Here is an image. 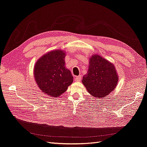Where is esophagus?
Returning a JSON list of instances; mask_svg holds the SVG:
<instances>
[{
    "instance_id": "1",
    "label": "esophagus",
    "mask_w": 147,
    "mask_h": 147,
    "mask_svg": "<svg viewBox=\"0 0 147 147\" xmlns=\"http://www.w3.org/2000/svg\"><path fill=\"white\" fill-rule=\"evenodd\" d=\"M81 78H82V76H76L75 77V80L76 81V82H79V81H80L81 80Z\"/></svg>"
}]
</instances>
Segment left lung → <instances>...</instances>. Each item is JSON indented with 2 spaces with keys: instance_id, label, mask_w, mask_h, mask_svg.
Instances as JSON below:
<instances>
[{
  "instance_id": "left-lung-1",
  "label": "left lung",
  "mask_w": 147,
  "mask_h": 147,
  "mask_svg": "<svg viewBox=\"0 0 147 147\" xmlns=\"http://www.w3.org/2000/svg\"><path fill=\"white\" fill-rule=\"evenodd\" d=\"M118 80L115 65L98 54L91 56L88 71L82 80L91 95L97 98H104L115 90Z\"/></svg>"
}]
</instances>
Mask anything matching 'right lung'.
<instances>
[{
  "instance_id": "right-lung-1",
  "label": "right lung",
  "mask_w": 147,
  "mask_h": 147,
  "mask_svg": "<svg viewBox=\"0 0 147 147\" xmlns=\"http://www.w3.org/2000/svg\"><path fill=\"white\" fill-rule=\"evenodd\" d=\"M65 56L63 50H53L43 54L34 65L36 83L50 97L61 96L73 82L72 74L65 66Z\"/></svg>"
}]
</instances>
